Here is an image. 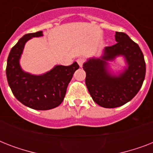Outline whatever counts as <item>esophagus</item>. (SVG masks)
<instances>
[{"mask_svg": "<svg viewBox=\"0 0 153 153\" xmlns=\"http://www.w3.org/2000/svg\"><path fill=\"white\" fill-rule=\"evenodd\" d=\"M84 61H85V59H84L83 58H79V59H77V62L79 63V65L80 67H82V64H83Z\"/></svg>", "mask_w": 153, "mask_h": 153, "instance_id": "esophagus-1", "label": "esophagus"}]
</instances>
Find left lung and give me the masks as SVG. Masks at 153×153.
I'll return each mask as SVG.
<instances>
[{"mask_svg": "<svg viewBox=\"0 0 153 153\" xmlns=\"http://www.w3.org/2000/svg\"><path fill=\"white\" fill-rule=\"evenodd\" d=\"M117 44L105 47L99 58H91L83 63L86 85L91 96L100 106L116 108L132 100L145 80V59L137 44L124 32H116ZM122 56L126 67L115 75L109 71L108 63Z\"/></svg>", "mask_w": 153, "mask_h": 153, "instance_id": "1", "label": "left lung"}]
</instances>
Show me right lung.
Returning a JSON list of instances; mask_svg holds the SVG:
<instances>
[{
  "mask_svg": "<svg viewBox=\"0 0 153 153\" xmlns=\"http://www.w3.org/2000/svg\"><path fill=\"white\" fill-rule=\"evenodd\" d=\"M43 36V32L28 33L11 49L7 60L6 76L16 98L31 109L48 110L59 105L64 99L68 84L79 68L76 62L70 66L56 65L44 74H32L24 71L20 59L25 44L33 37Z\"/></svg>",
  "mask_w": 153,
  "mask_h": 153,
  "instance_id": "add662e5",
  "label": "right lung"
}]
</instances>
